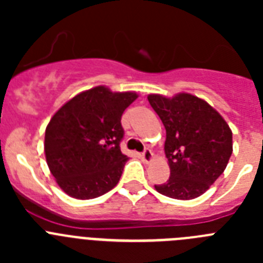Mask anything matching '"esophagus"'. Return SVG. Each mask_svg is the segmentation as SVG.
<instances>
[{"label": "esophagus", "mask_w": 263, "mask_h": 263, "mask_svg": "<svg viewBox=\"0 0 263 263\" xmlns=\"http://www.w3.org/2000/svg\"><path fill=\"white\" fill-rule=\"evenodd\" d=\"M141 157H142V159L145 160V162H150V160L153 159V152L150 148H145L142 152V154H141Z\"/></svg>", "instance_id": "34e87169"}]
</instances>
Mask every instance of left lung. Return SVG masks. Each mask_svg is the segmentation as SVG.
Here are the masks:
<instances>
[{
  "mask_svg": "<svg viewBox=\"0 0 263 263\" xmlns=\"http://www.w3.org/2000/svg\"><path fill=\"white\" fill-rule=\"evenodd\" d=\"M147 100L166 129L164 153L170 164L168 180L155 190L178 200L200 196L229 162L232 130L210 104L192 95L173 99L150 95Z\"/></svg>",
  "mask_w": 263,
  "mask_h": 263,
  "instance_id": "1",
  "label": "left lung"
}]
</instances>
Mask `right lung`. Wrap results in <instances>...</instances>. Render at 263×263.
<instances>
[{"instance_id":"right-lung-1","label":"right lung","mask_w":263,"mask_h":263,"mask_svg":"<svg viewBox=\"0 0 263 263\" xmlns=\"http://www.w3.org/2000/svg\"><path fill=\"white\" fill-rule=\"evenodd\" d=\"M137 99L105 87L81 92L62 106L46 127L48 168L63 191L75 199H95L120 180L129 158L122 154L121 117Z\"/></svg>"}]
</instances>
